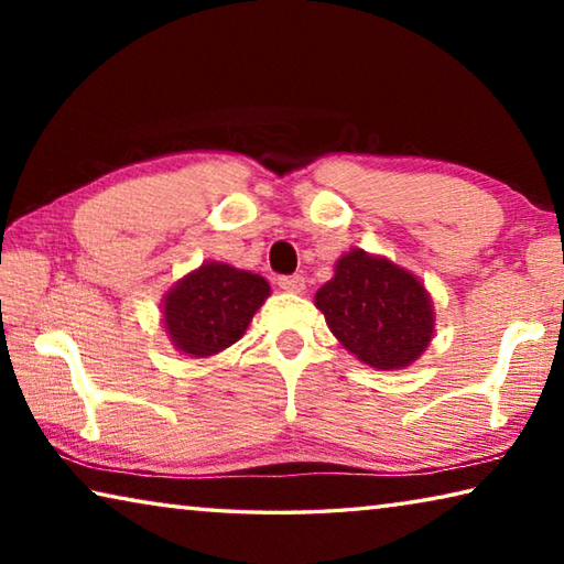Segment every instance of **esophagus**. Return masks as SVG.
<instances>
[{
	"label": "esophagus",
	"mask_w": 564,
	"mask_h": 564,
	"mask_svg": "<svg viewBox=\"0 0 564 564\" xmlns=\"http://www.w3.org/2000/svg\"><path fill=\"white\" fill-rule=\"evenodd\" d=\"M279 289H283L285 293H303L305 281L301 275H283V279H279Z\"/></svg>",
	"instance_id": "esophagus-1"
}]
</instances>
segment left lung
Wrapping results in <instances>:
<instances>
[{"instance_id":"1","label":"left lung","mask_w":564,"mask_h":564,"mask_svg":"<svg viewBox=\"0 0 564 564\" xmlns=\"http://www.w3.org/2000/svg\"><path fill=\"white\" fill-rule=\"evenodd\" d=\"M316 308L350 356L376 370H403L423 356L435 333L425 283L386 256L350 248L333 279L316 293Z\"/></svg>"}]
</instances>
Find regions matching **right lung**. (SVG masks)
Masks as SVG:
<instances>
[{"mask_svg":"<svg viewBox=\"0 0 564 564\" xmlns=\"http://www.w3.org/2000/svg\"><path fill=\"white\" fill-rule=\"evenodd\" d=\"M271 295L259 273L204 261L164 293L161 323L166 338L188 358H212L243 338L253 313Z\"/></svg>","mask_w":564,"mask_h":564,"instance_id":"obj_1","label":"right lung"}]
</instances>
